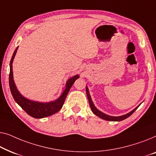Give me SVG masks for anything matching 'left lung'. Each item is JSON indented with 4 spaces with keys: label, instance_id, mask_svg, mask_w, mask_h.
<instances>
[{
    "label": "left lung",
    "instance_id": "8db88e82",
    "mask_svg": "<svg viewBox=\"0 0 156 156\" xmlns=\"http://www.w3.org/2000/svg\"><path fill=\"white\" fill-rule=\"evenodd\" d=\"M86 93H87V99H88L89 104H90V108H91L92 112H93L95 114L96 116H98V117H100L101 119L107 120V121H112V122H120V121H122V120H124L125 119H126V118H128L129 117H130V116L132 115L133 112H134L135 110H136V109L139 107V105H139V106H138L137 107H136L134 109H133V110L131 111V112H129L128 114H126V115H124L119 116V117H113V116H109V115H105V113L102 112H100V110H98V109L96 108L95 106L93 104V101H92L91 97H90V93H89V91H88V88H87V86H86Z\"/></svg>",
    "mask_w": 156,
    "mask_h": 156
}]
</instances>
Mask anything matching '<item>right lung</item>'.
I'll return each mask as SVG.
<instances>
[{"instance_id": "1", "label": "right lung", "mask_w": 156, "mask_h": 156, "mask_svg": "<svg viewBox=\"0 0 156 156\" xmlns=\"http://www.w3.org/2000/svg\"><path fill=\"white\" fill-rule=\"evenodd\" d=\"M17 49H18V47L15 50L11 60H10L9 74L10 89L15 101L22 107V109L26 112V113H27L28 115L32 117L36 118V119L47 117L56 113L63 107V105L65 102L68 93H69V91L70 90L74 82L79 78V76H74L67 80L64 91L63 92L60 97L56 100L49 102L43 103L27 99V98L22 95L20 93V92L17 90V87L15 86L14 80H13L12 62L13 60H14L15 54H16Z\"/></svg>"}]
</instances>
